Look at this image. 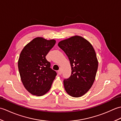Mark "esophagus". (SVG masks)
Returning a JSON list of instances; mask_svg holds the SVG:
<instances>
[{"label": "esophagus", "instance_id": "obj_1", "mask_svg": "<svg viewBox=\"0 0 121 121\" xmlns=\"http://www.w3.org/2000/svg\"><path fill=\"white\" fill-rule=\"evenodd\" d=\"M58 74H60V75H61V74H62V70H61V69H59L58 71Z\"/></svg>", "mask_w": 121, "mask_h": 121}]
</instances>
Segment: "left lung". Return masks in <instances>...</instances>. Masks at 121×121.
I'll return each instance as SVG.
<instances>
[{
  "mask_svg": "<svg viewBox=\"0 0 121 121\" xmlns=\"http://www.w3.org/2000/svg\"><path fill=\"white\" fill-rule=\"evenodd\" d=\"M58 46L68 56L71 66V76L63 81L65 91L73 97L83 96L93 84L98 66L93 47L79 36L61 40Z\"/></svg>",
  "mask_w": 121,
  "mask_h": 121,
  "instance_id": "left-lung-1",
  "label": "left lung"
}]
</instances>
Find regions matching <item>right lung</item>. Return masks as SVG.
Returning a JSON list of instances; mask_svg holds the SVG:
<instances>
[{
  "instance_id": "add662e5",
  "label": "right lung",
  "mask_w": 121,
  "mask_h": 121,
  "mask_svg": "<svg viewBox=\"0 0 121 121\" xmlns=\"http://www.w3.org/2000/svg\"><path fill=\"white\" fill-rule=\"evenodd\" d=\"M56 43L55 39L36 37L25 46L20 55L18 68L23 84L27 91L40 96L49 91L56 75L46 59Z\"/></svg>"
}]
</instances>
